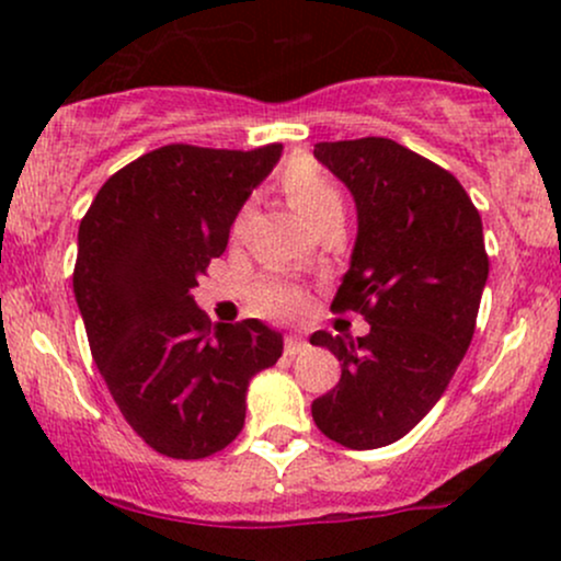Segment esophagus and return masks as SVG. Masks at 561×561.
<instances>
[{"instance_id":"34e87169","label":"esophagus","mask_w":561,"mask_h":561,"mask_svg":"<svg viewBox=\"0 0 561 561\" xmlns=\"http://www.w3.org/2000/svg\"><path fill=\"white\" fill-rule=\"evenodd\" d=\"M308 347V343L302 337H298V334H289V337L285 340V356H298V353H302Z\"/></svg>"}]
</instances>
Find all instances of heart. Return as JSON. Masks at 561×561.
Masks as SVG:
<instances>
[{
	"label": "heart",
	"instance_id": "heart-1",
	"mask_svg": "<svg viewBox=\"0 0 561 561\" xmlns=\"http://www.w3.org/2000/svg\"><path fill=\"white\" fill-rule=\"evenodd\" d=\"M282 190L293 208L311 224L313 229H319L321 224L330 221L334 216H343V192L337 190V184L327 176V171L321 169L317 160L311 158H295L289 160L282 171ZM255 308L266 317H293L300 311L302 306V293L289 282L279 279V276H266L261 279L253 289Z\"/></svg>",
	"mask_w": 561,
	"mask_h": 561
}]
</instances>
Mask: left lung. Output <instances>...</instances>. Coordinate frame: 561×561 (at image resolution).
I'll use <instances>...</instances> for the list:
<instances>
[{
  "mask_svg": "<svg viewBox=\"0 0 561 561\" xmlns=\"http://www.w3.org/2000/svg\"><path fill=\"white\" fill-rule=\"evenodd\" d=\"M313 158L351 190L358 218L332 308L371 327L356 340L311 334L343 369L311 414L340 446L382 448L440 401L472 343L488 282L482 221L456 176L392 139L319 141Z\"/></svg>",
  "mask_w": 561,
  "mask_h": 561,
  "instance_id": "left-lung-1",
  "label": "left lung"
}]
</instances>
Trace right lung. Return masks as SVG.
<instances>
[{
    "instance_id": "obj_1",
    "label": "right lung",
    "mask_w": 561,
    "mask_h": 561,
    "mask_svg": "<svg viewBox=\"0 0 561 561\" xmlns=\"http://www.w3.org/2000/svg\"><path fill=\"white\" fill-rule=\"evenodd\" d=\"M279 158L282 145H165L113 173L79 227L73 293L94 364L134 433L171 459L227 448L250 379L285 347L259 319L210 327L192 295Z\"/></svg>"
}]
</instances>
